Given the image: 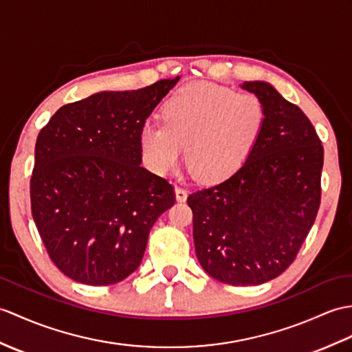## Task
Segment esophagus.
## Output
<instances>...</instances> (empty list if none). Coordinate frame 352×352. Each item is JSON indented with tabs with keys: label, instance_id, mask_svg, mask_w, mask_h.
Instances as JSON below:
<instances>
[{
	"label": "esophagus",
	"instance_id": "1",
	"mask_svg": "<svg viewBox=\"0 0 352 352\" xmlns=\"http://www.w3.org/2000/svg\"><path fill=\"white\" fill-rule=\"evenodd\" d=\"M175 198H177V201H186L187 199V190L184 189V187H182V186H177L175 187Z\"/></svg>",
	"mask_w": 352,
	"mask_h": 352
}]
</instances>
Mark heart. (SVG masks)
I'll return each instance as SVG.
<instances>
[{
    "mask_svg": "<svg viewBox=\"0 0 352 352\" xmlns=\"http://www.w3.org/2000/svg\"><path fill=\"white\" fill-rule=\"evenodd\" d=\"M264 121L263 103L252 93L198 84L175 93L163 106V121H146L139 133L142 156L154 173L184 162L202 179L228 175L246 159Z\"/></svg>",
    "mask_w": 352,
    "mask_h": 352,
    "instance_id": "b5f03b06",
    "label": "heart"
}]
</instances>
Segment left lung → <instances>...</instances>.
<instances>
[{
    "mask_svg": "<svg viewBox=\"0 0 352 352\" xmlns=\"http://www.w3.org/2000/svg\"><path fill=\"white\" fill-rule=\"evenodd\" d=\"M241 88L263 103L256 141L235 173L187 198L199 264L234 287L265 283L292 264L320 208L324 163L320 138L297 104L264 80Z\"/></svg>",
    "mask_w": 352,
    "mask_h": 352,
    "instance_id": "8db88e82",
    "label": "left lung"
}]
</instances>
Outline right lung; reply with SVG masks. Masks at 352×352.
Here are the masks:
<instances>
[{
	"mask_svg": "<svg viewBox=\"0 0 352 352\" xmlns=\"http://www.w3.org/2000/svg\"><path fill=\"white\" fill-rule=\"evenodd\" d=\"M179 76L64 104L40 130L30 195L54 264L85 285L124 280L139 267L174 187L141 166L139 133Z\"/></svg>",
	"mask_w": 352,
	"mask_h": 352,
	"instance_id": "add662e5",
	"label": "right lung"
}]
</instances>
